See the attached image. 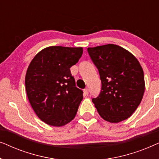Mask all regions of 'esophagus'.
Wrapping results in <instances>:
<instances>
[{
  "label": "esophagus",
  "mask_w": 159,
  "mask_h": 159,
  "mask_svg": "<svg viewBox=\"0 0 159 159\" xmlns=\"http://www.w3.org/2000/svg\"><path fill=\"white\" fill-rule=\"evenodd\" d=\"M84 95H88V93H89L88 88L84 89Z\"/></svg>",
  "instance_id": "34e87169"
}]
</instances>
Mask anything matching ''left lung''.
<instances>
[{"label":"left lung","instance_id":"1","mask_svg":"<svg viewBox=\"0 0 159 159\" xmlns=\"http://www.w3.org/2000/svg\"><path fill=\"white\" fill-rule=\"evenodd\" d=\"M88 51L101 80L100 95L92 99L99 115L111 123L128 119L145 92L140 62L130 52L114 44L88 48Z\"/></svg>","mask_w":159,"mask_h":159}]
</instances>
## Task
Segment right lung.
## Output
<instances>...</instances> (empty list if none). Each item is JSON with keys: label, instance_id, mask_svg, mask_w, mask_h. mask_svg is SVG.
<instances>
[{"label": "right lung", "instance_id": "1", "mask_svg": "<svg viewBox=\"0 0 159 159\" xmlns=\"http://www.w3.org/2000/svg\"><path fill=\"white\" fill-rule=\"evenodd\" d=\"M82 48L50 46L40 51L28 66L25 87L39 118L47 125L61 127L74 119L83 98L70 68L82 55Z\"/></svg>", "mask_w": 159, "mask_h": 159}]
</instances>
